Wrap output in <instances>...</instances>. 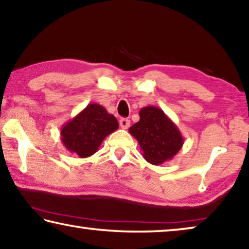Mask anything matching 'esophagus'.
<instances>
[{
  "label": "esophagus",
  "mask_w": 249,
  "mask_h": 249,
  "mask_svg": "<svg viewBox=\"0 0 249 249\" xmlns=\"http://www.w3.org/2000/svg\"><path fill=\"white\" fill-rule=\"evenodd\" d=\"M129 124H131V122H129V120H127V118H121L120 120V125L122 128H128L129 127Z\"/></svg>",
  "instance_id": "1"
}]
</instances>
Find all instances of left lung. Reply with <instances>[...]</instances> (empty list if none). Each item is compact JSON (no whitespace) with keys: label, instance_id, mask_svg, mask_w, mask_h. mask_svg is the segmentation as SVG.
<instances>
[{"label":"left lung","instance_id":"left-lung-1","mask_svg":"<svg viewBox=\"0 0 249 249\" xmlns=\"http://www.w3.org/2000/svg\"><path fill=\"white\" fill-rule=\"evenodd\" d=\"M139 115L140 121L128 132L139 142L143 158L153 165L171 161L183 145L180 129L159 107H143Z\"/></svg>","mask_w":249,"mask_h":249}]
</instances>
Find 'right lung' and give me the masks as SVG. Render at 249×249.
Instances as JSON below:
<instances>
[{"label":"right lung","mask_w":249,"mask_h":249,"mask_svg":"<svg viewBox=\"0 0 249 249\" xmlns=\"http://www.w3.org/2000/svg\"><path fill=\"white\" fill-rule=\"evenodd\" d=\"M118 128V122L105 107L88 104L79 114L61 127V142L70 153L88 158L98 151L106 136Z\"/></svg>","instance_id":"1"}]
</instances>
